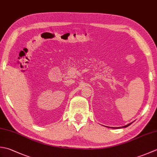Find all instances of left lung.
Listing matches in <instances>:
<instances>
[{
    "label": "left lung",
    "mask_w": 157,
    "mask_h": 157,
    "mask_svg": "<svg viewBox=\"0 0 157 157\" xmlns=\"http://www.w3.org/2000/svg\"><path fill=\"white\" fill-rule=\"evenodd\" d=\"M133 122H132V123H129V124H128V125H124V126H123V127H117V128H113V129H120V128H127V127H128L129 125H130L132 124Z\"/></svg>",
    "instance_id": "8db88e82"
}]
</instances>
